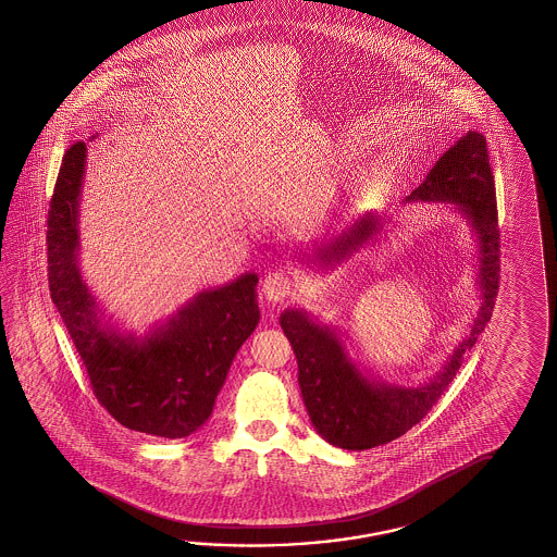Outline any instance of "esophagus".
<instances>
[{"mask_svg": "<svg viewBox=\"0 0 557 557\" xmlns=\"http://www.w3.org/2000/svg\"><path fill=\"white\" fill-rule=\"evenodd\" d=\"M262 296L269 302H284L288 296H293V281L286 273H271L264 281H262Z\"/></svg>", "mask_w": 557, "mask_h": 557, "instance_id": "esophagus-1", "label": "esophagus"}]
</instances>
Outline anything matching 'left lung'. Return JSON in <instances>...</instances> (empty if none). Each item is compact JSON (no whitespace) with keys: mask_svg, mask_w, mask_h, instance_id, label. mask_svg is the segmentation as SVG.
<instances>
[{"mask_svg":"<svg viewBox=\"0 0 557 557\" xmlns=\"http://www.w3.org/2000/svg\"><path fill=\"white\" fill-rule=\"evenodd\" d=\"M406 201L450 202L472 228L478 245L475 284L482 307L472 331L454 348L434 379L420 386H398L368 379L346 355L338 329L326 326L302 308H286L281 326L293 346L298 384L308 418L322 438L343 450H368L400 438L438 403L466 350L490 322L499 281L496 187L482 133L468 131L440 157ZM380 231L379 214H362L355 225L302 255L307 264L334 269L368 245Z\"/></svg>","mask_w":557,"mask_h":557,"instance_id":"1","label":"left lung"}]
</instances>
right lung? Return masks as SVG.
<instances>
[{
	"label": "right lung",
	"mask_w": 557,
	"mask_h": 557,
	"mask_svg": "<svg viewBox=\"0 0 557 557\" xmlns=\"http://www.w3.org/2000/svg\"><path fill=\"white\" fill-rule=\"evenodd\" d=\"M87 145L61 161L48 213L49 293L84 360L97 400L135 432L190 436L209 420L238 348L261 320L255 273L202 290L143 336L103 319L79 269V202Z\"/></svg>",
	"instance_id": "right-lung-1"
}]
</instances>
